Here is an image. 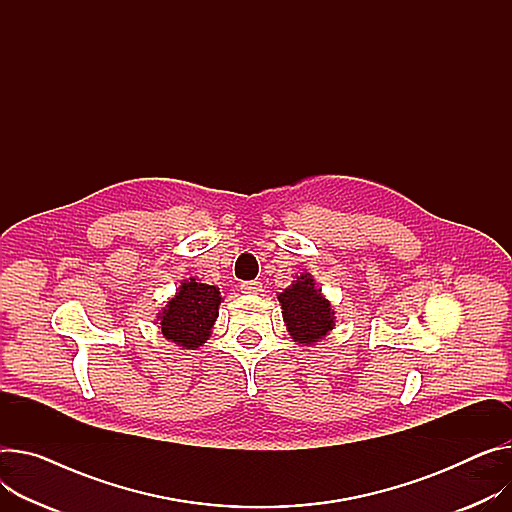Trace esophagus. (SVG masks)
I'll return each instance as SVG.
<instances>
[{"instance_id": "esophagus-1", "label": "esophagus", "mask_w": 512, "mask_h": 512, "mask_svg": "<svg viewBox=\"0 0 512 512\" xmlns=\"http://www.w3.org/2000/svg\"><path fill=\"white\" fill-rule=\"evenodd\" d=\"M240 287H242L244 293H252V295L262 291V283L260 281H244Z\"/></svg>"}]
</instances>
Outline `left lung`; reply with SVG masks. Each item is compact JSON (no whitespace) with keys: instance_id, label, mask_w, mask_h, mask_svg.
<instances>
[{"instance_id":"obj_1","label":"left lung","mask_w":512,"mask_h":512,"mask_svg":"<svg viewBox=\"0 0 512 512\" xmlns=\"http://www.w3.org/2000/svg\"><path fill=\"white\" fill-rule=\"evenodd\" d=\"M320 291L309 274H301L293 287L279 295L287 328L299 344L318 342L334 326V311Z\"/></svg>"}]
</instances>
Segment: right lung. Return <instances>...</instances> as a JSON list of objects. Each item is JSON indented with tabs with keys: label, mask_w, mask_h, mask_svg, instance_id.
<instances>
[{
	"label": "right lung",
	"mask_w": 512,
	"mask_h": 512,
	"mask_svg": "<svg viewBox=\"0 0 512 512\" xmlns=\"http://www.w3.org/2000/svg\"><path fill=\"white\" fill-rule=\"evenodd\" d=\"M219 303L217 287L196 283L194 279L182 283L178 295L160 316L162 334L178 346L192 350L203 346L219 316Z\"/></svg>",
	"instance_id": "obj_1"
}]
</instances>
